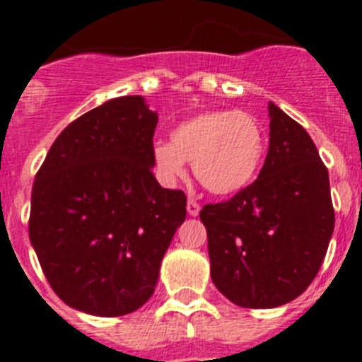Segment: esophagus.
<instances>
[{
    "label": "esophagus",
    "mask_w": 362,
    "mask_h": 362,
    "mask_svg": "<svg viewBox=\"0 0 362 362\" xmlns=\"http://www.w3.org/2000/svg\"><path fill=\"white\" fill-rule=\"evenodd\" d=\"M199 210H202V206H199V203L194 202V199L189 198V199H187V214L191 215V217H198Z\"/></svg>",
    "instance_id": "esophagus-1"
}]
</instances>
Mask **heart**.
Returning a JSON list of instances; mask_svg holds the SVG:
<instances>
[{"instance_id": "b5f03b06", "label": "heart", "mask_w": 362, "mask_h": 362, "mask_svg": "<svg viewBox=\"0 0 362 362\" xmlns=\"http://www.w3.org/2000/svg\"><path fill=\"white\" fill-rule=\"evenodd\" d=\"M152 164L166 185L187 173V160L204 189L231 196L257 177L266 154V133L257 117L242 110H204L171 129L170 141L152 145Z\"/></svg>"}]
</instances>
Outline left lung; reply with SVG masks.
Instances as JSON below:
<instances>
[{"instance_id":"obj_1","label":"left lung","mask_w":362,"mask_h":362,"mask_svg":"<svg viewBox=\"0 0 362 362\" xmlns=\"http://www.w3.org/2000/svg\"><path fill=\"white\" fill-rule=\"evenodd\" d=\"M269 147L254 184L204 204L210 275L243 308H276L306 291L334 229L329 175L305 127L268 103Z\"/></svg>"}]
</instances>
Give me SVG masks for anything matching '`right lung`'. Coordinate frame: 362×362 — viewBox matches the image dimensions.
<instances>
[{"label": "right lung", "instance_id": "obj_1", "mask_svg": "<svg viewBox=\"0 0 362 362\" xmlns=\"http://www.w3.org/2000/svg\"><path fill=\"white\" fill-rule=\"evenodd\" d=\"M158 112L120 96L56 138L36 173L29 240L54 293L96 317L134 312L158 286L185 194L152 175Z\"/></svg>", "mask_w": 362, "mask_h": 362}]
</instances>
